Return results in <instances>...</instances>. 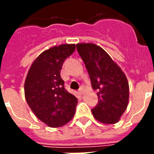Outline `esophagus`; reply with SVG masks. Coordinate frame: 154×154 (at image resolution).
<instances>
[{
	"mask_svg": "<svg viewBox=\"0 0 154 154\" xmlns=\"http://www.w3.org/2000/svg\"><path fill=\"white\" fill-rule=\"evenodd\" d=\"M84 90H85L84 87H83V86L81 87V88H80V89H79V94H81V95H82V94H84Z\"/></svg>",
	"mask_w": 154,
	"mask_h": 154,
	"instance_id": "1",
	"label": "esophagus"
}]
</instances>
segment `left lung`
I'll list each match as a JSON object with an SVG mask.
<instances>
[{"label":"left lung","mask_w":154,"mask_h":154,"mask_svg":"<svg viewBox=\"0 0 154 154\" xmlns=\"http://www.w3.org/2000/svg\"><path fill=\"white\" fill-rule=\"evenodd\" d=\"M77 52L89 72L98 103L92 109L94 118L103 124H115L126 109L129 87L127 77L111 57L94 43H78Z\"/></svg>","instance_id":"8db88e82"}]
</instances>
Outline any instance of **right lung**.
Masks as SVG:
<instances>
[{"instance_id": "1", "label": "right lung", "mask_w": 154, "mask_h": 154, "mask_svg": "<svg viewBox=\"0 0 154 154\" xmlns=\"http://www.w3.org/2000/svg\"><path fill=\"white\" fill-rule=\"evenodd\" d=\"M75 44H62L42 52L30 66L25 82V97L35 116L52 128L72 119L77 97L65 89L60 69Z\"/></svg>"}]
</instances>
